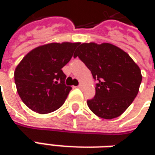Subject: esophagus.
<instances>
[{
    "label": "esophagus",
    "mask_w": 155,
    "mask_h": 155,
    "mask_svg": "<svg viewBox=\"0 0 155 155\" xmlns=\"http://www.w3.org/2000/svg\"><path fill=\"white\" fill-rule=\"evenodd\" d=\"M77 87L79 88V89H82V87H83V85H82V84H79V85H78Z\"/></svg>",
    "instance_id": "esophagus-1"
}]
</instances>
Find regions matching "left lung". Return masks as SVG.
I'll use <instances>...</instances> for the list:
<instances>
[{"label":"left lung","mask_w":155,"mask_h":155,"mask_svg":"<svg viewBox=\"0 0 155 155\" xmlns=\"http://www.w3.org/2000/svg\"><path fill=\"white\" fill-rule=\"evenodd\" d=\"M77 56L98 81L95 95L87 101L91 110L106 120L123 114L139 92L140 67L126 52L109 43H83L74 53Z\"/></svg>","instance_id":"1"}]
</instances>
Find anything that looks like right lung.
<instances>
[{
    "instance_id": "right-lung-1",
    "label": "right lung",
    "mask_w": 155,
    "mask_h": 155,
    "mask_svg": "<svg viewBox=\"0 0 155 155\" xmlns=\"http://www.w3.org/2000/svg\"><path fill=\"white\" fill-rule=\"evenodd\" d=\"M80 43H51L32 50L15 68V83L24 104L35 112L48 114L64 104L71 91L62 68Z\"/></svg>"
}]
</instances>
